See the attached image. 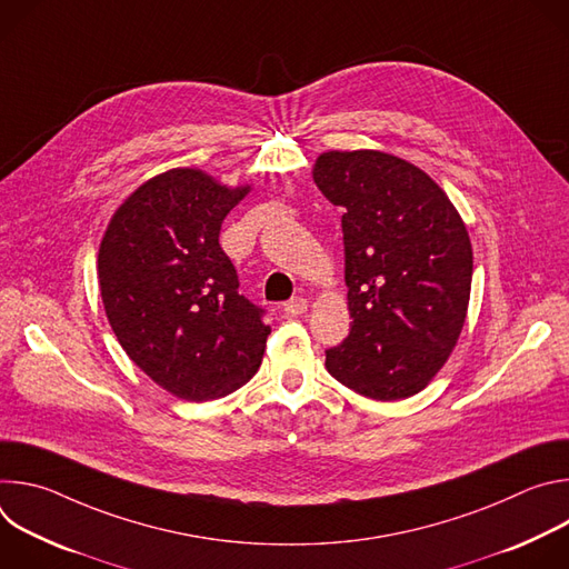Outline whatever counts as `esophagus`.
I'll list each match as a JSON object with an SVG mask.
<instances>
[{"mask_svg":"<svg viewBox=\"0 0 569 569\" xmlns=\"http://www.w3.org/2000/svg\"><path fill=\"white\" fill-rule=\"evenodd\" d=\"M283 310H286V315H290V317L303 315V312L308 310V301H306L303 297H292L290 301L283 303Z\"/></svg>","mask_w":569,"mask_h":569,"instance_id":"obj_1","label":"esophagus"}]
</instances>
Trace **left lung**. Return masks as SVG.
<instances>
[{"instance_id":"obj_1","label":"left lung","mask_w":569,"mask_h":569,"mask_svg":"<svg viewBox=\"0 0 569 569\" xmlns=\"http://www.w3.org/2000/svg\"><path fill=\"white\" fill-rule=\"evenodd\" d=\"M312 180L345 209L349 338L327 369L373 400L423 391L461 336L472 246L448 193L412 161L382 150H327Z\"/></svg>"}]
</instances>
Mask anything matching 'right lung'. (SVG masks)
Instances as JSON below:
<instances>
[{"instance_id":"add662e5","label":"right lung","mask_w":569,"mask_h":569,"mask_svg":"<svg viewBox=\"0 0 569 569\" xmlns=\"http://www.w3.org/2000/svg\"><path fill=\"white\" fill-rule=\"evenodd\" d=\"M252 184H222L171 169L137 187L99 246V288L128 358L161 389L204 402L246 385L261 367L270 327L238 295L218 236Z\"/></svg>"}]
</instances>
